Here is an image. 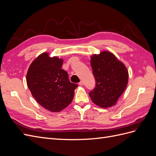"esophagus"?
Listing matches in <instances>:
<instances>
[{"instance_id": "obj_1", "label": "esophagus", "mask_w": 156, "mask_h": 156, "mask_svg": "<svg viewBox=\"0 0 156 156\" xmlns=\"http://www.w3.org/2000/svg\"><path fill=\"white\" fill-rule=\"evenodd\" d=\"M79 84L80 86H83V84H84V83H83V81H80V82L79 83Z\"/></svg>"}]
</instances>
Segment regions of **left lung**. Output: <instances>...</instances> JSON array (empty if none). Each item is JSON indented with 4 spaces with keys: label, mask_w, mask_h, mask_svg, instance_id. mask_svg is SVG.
<instances>
[{
    "label": "left lung",
    "mask_w": 156,
    "mask_h": 156,
    "mask_svg": "<svg viewBox=\"0 0 156 156\" xmlns=\"http://www.w3.org/2000/svg\"><path fill=\"white\" fill-rule=\"evenodd\" d=\"M90 64L96 80L95 87L88 93L92 101L103 108L115 105L128 82L124 64L108 51L94 55Z\"/></svg>",
    "instance_id": "1"
}]
</instances>
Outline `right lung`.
Masks as SVG:
<instances>
[{"label": "right lung", "mask_w": 156, "mask_h": 156, "mask_svg": "<svg viewBox=\"0 0 156 156\" xmlns=\"http://www.w3.org/2000/svg\"><path fill=\"white\" fill-rule=\"evenodd\" d=\"M62 59L42 53L33 61L27 74V83L32 96L40 105L51 112H60L72 101L78 85L69 81L61 69Z\"/></svg>", "instance_id": "add662e5"}]
</instances>
